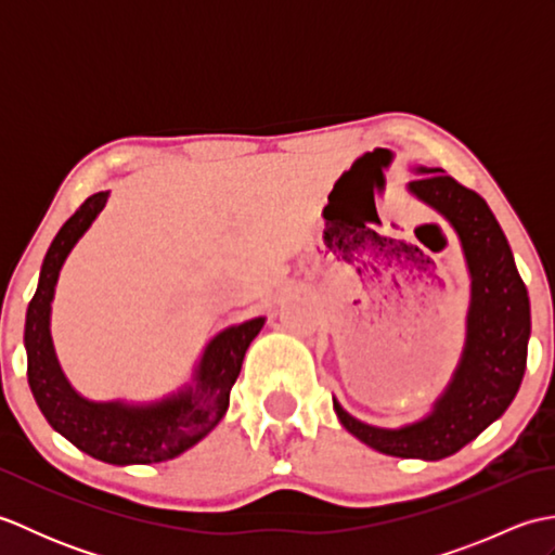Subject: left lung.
<instances>
[{"mask_svg":"<svg viewBox=\"0 0 555 555\" xmlns=\"http://www.w3.org/2000/svg\"><path fill=\"white\" fill-rule=\"evenodd\" d=\"M412 173L408 193L451 223L465 257L469 302L463 352L451 382L415 422L376 427L352 417L336 398L334 410L340 424L374 451L441 460L477 439L513 403L527 367L532 320L511 245L485 199L443 169L415 167Z\"/></svg>","mask_w":555,"mask_h":555,"instance_id":"obj_1","label":"left lung"}]
</instances>
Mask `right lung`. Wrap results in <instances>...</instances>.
<instances>
[{
	"instance_id": "right-lung-1",
	"label": "right lung",
	"mask_w": 555,
	"mask_h": 555,
	"mask_svg": "<svg viewBox=\"0 0 555 555\" xmlns=\"http://www.w3.org/2000/svg\"><path fill=\"white\" fill-rule=\"evenodd\" d=\"M109 191L88 197L47 250L38 291L26 312L28 384L44 420L80 448L109 465H152L185 453L217 427L229 410L231 388L238 379L243 358L267 317H253L221 328L209 338L193 367L191 382L147 403L131 400H92L78 393L59 364L52 340V300L66 257L95 223Z\"/></svg>"
}]
</instances>
